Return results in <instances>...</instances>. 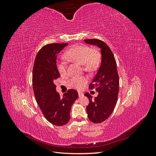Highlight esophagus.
Returning a JSON list of instances; mask_svg holds the SVG:
<instances>
[{"label": "esophagus", "mask_w": 156, "mask_h": 156, "mask_svg": "<svg viewBox=\"0 0 156 156\" xmlns=\"http://www.w3.org/2000/svg\"><path fill=\"white\" fill-rule=\"evenodd\" d=\"M78 94H79V98L83 97V96H84L83 93L82 92H80V91H79V92H78Z\"/></svg>", "instance_id": "34e87169"}]
</instances>
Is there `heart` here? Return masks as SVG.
<instances>
[{"label":"heart","instance_id":"heart-1","mask_svg":"<svg viewBox=\"0 0 156 156\" xmlns=\"http://www.w3.org/2000/svg\"><path fill=\"white\" fill-rule=\"evenodd\" d=\"M64 56L68 59L83 64L84 69L88 72L96 69L100 62V54L97 49H91L83 45H76L66 52ZM58 72L61 75L67 74L66 64L60 62L57 64ZM87 83L84 77H74L69 80V85L73 88L82 89Z\"/></svg>","mask_w":156,"mask_h":156}]
</instances>
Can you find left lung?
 I'll list each match as a JSON object with an SVG mask.
<instances>
[{"label":"left lung","instance_id":"1","mask_svg":"<svg viewBox=\"0 0 156 156\" xmlns=\"http://www.w3.org/2000/svg\"><path fill=\"white\" fill-rule=\"evenodd\" d=\"M84 41L101 49V65L89 85L90 89L95 88L98 95L92 99L89 93L84 94L89 100L87 107L88 119L93 123L98 124L107 120L115 109L119 92V77L115 56L109 47L98 39Z\"/></svg>","mask_w":156,"mask_h":156}]
</instances>
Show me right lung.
<instances>
[{
	"mask_svg": "<svg viewBox=\"0 0 156 156\" xmlns=\"http://www.w3.org/2000/svg\"><path fill=\"white\" fill-rule=\"evenodd\" d=\"M68 45L54 43L44 46L36 56L32 72L33 90L37 105L45 119L57 126L69 122L71 107L78 98V92L73 89L60 96L55 84L60 77L56 57Z\"/></svg>",
	"mask_w": 156,
	"mask_h": 156,
	"instance_id": "obj_1",
	"label": "right lung"
}]
</instances>
